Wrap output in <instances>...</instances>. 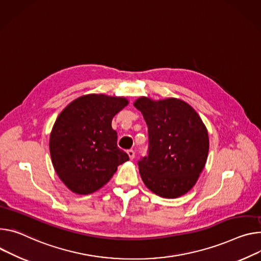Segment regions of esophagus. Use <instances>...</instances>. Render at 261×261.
I'll return each mask as SVG.
<instances>
[{
  "label": "esophagus",
  "mask_w": 261,
  "mask_h": 261,
  "mask_svg": "<svg viewBox=\"0 0 261 261\" xmlns=\"http://www.w3.org/2000/svg\"><path fill=\"white\" fill-rule=\"evenodd\" d=\"M127 154H128V156H129V158L132 160L133 158H134V156H135V153H134V151L133 150H129L128 152H127Z\"/></svg>",
  "instance_id": "34e87169"
}]
</instances>
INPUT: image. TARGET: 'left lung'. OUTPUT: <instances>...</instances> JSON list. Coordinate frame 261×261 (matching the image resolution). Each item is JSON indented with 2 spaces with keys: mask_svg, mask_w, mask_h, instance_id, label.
<instances>
[{
  "mask_svg": "<svg viewBox=\"0 0 261 261\" xmlns=\"http://www.w3.org/2000/svg\"><path fill=\"white\" fill-rule=\"evenodd\" d=\"M133 105L149 129V155L138 162L141 179L159 197L185 195L206 164L209 137L205 124L191 105L177 98L140 97Z\"/></svg>",
  "mask_w": 261,
  "mask_h": 261,
  "instance_id": "8db88e82",
  "label": "left lung"
}]
</instances>
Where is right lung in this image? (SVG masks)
Segmentation results:
<instances>
[{"mask_svg": "<svg viewBox=\"0 0 261 261\" xmlns=\"http://www.w3.org/2000/svg\"><path fill=\"white\" fill-rule=\"evenodd\" d=\"M124 97L89 93L70 102L58 115L50 135L54 170L77 195L102 188L129 156L117 148L113 116L128 105Z\"/></svg>", "mask_w": 261, "mask_h": 261, "instance_id": "obj_1", "label": "right lung"}]
</instances>
